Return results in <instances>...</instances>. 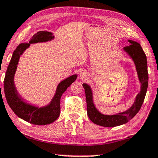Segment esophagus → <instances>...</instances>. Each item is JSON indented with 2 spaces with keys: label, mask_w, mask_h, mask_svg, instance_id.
Segmentation results:
<instances>
[{
  "label": "esophagus",
  "mask_w": 158,
  "mask_h": 158,
  "mask_svg": "<svg viewBox=\"0 0 158 158\" xmlns=\"http://www.w3.org/2000/svg\"><path fill=\"white\" fill-rule=\"evenodd\" d=\"M80 78L81 79V80H85V79L88 78V73L85 71H81L80 73Z\"/></svg>",
  "instance_id": "obj_1"
}]
</instances>
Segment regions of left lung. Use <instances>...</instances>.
Segmentation results:
<instances>
[{
    "label": "left lung",
    "instance_id": "left-lung-1",
    "mask_svg": "<svg viewBox=\"0 0 158 158\" xmlns=\"http://www.w3.org/2000/svg\"><path fill=\"white\" fill-rule=\"evenodd\" d=\"M128 42L131 45L124 47L123 50L126 51L131 59L133 60L138 79L140 83V92L136 96L133 104L128 110L114 115H104L101 113L94 104L93 92L90 85L85 83L82 85L85 88V96H86L87 115L92 122L99 126L114 127L124 124L138 113L143 103L147 91L148 79H149L146 56L139 43L130 40H129Z\"/></svg>",
    "mask_w": 158,
    "mask_h": 158
}]
</instances>
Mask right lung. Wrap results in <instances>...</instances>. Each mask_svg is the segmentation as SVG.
<instances>
[{"mask_svg": "<svg viewBox=\"0 0 158 158\" xmlns=\"http://www.w3.org/2000/svg\"><path fill=\"white\" fill-rule=\"evenodd\" d=\"M54 39V36L51 32L46 31H38L37 34L32 36L28 43H21L17 47L13 52L12 59L6 72L3 87L7 103L19 118L32 124H49L58 118L60 113L61 96L77 78V74H74L60 81L51 102L44 107H40L27 103V102H26L18 94L15 85L14 77L20 56L32 43H43L51 41Z\"/></svg>", "mask_w": 158, "mask_h": 158, "instance_id": "add662e5", "label": "right lung"}]
</instances>
